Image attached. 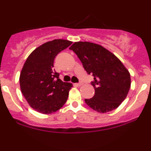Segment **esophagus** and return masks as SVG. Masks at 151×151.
<instances>
[{
	"label": "esophagus",
	"mask_w": 151,
	"mask_h": 151,
	"mask_svg": "<svg viewBox=\"0 0 151 151\" xmlns=\"http://www.w3.org/2000/svg\"><path fill=\"white\" fill-rule=\"evenodd\" d=\"M75 85L77 86H80L82 85V83H81V82H80V83H76Z\"/></svg>",
	"instance_id": "1"
}]
</instances>
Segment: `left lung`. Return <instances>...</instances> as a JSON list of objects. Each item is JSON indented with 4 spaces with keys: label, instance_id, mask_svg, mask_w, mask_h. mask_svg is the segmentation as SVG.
Returning <instances> with one entry per match:
<instances>
[{
    "label": "left lung",
    "instance_id": "obj_1",
    "mask_svg": "<svg viewBox=\"0 0 151 151\" xmlns=\"http://www.w3.org/2000/svg\"><path fill=\"white\" fill-rule=\"evenodd\" d=\"M81 60L84 70L92 74L95 89L86 104L96 111L106 113L118 108L131 87L129 70L114 54L103 46L90 42H76L70 47Z\"/></svg>",
    "mask_w": 151,
    "mask_h": 151
}]
</instances>
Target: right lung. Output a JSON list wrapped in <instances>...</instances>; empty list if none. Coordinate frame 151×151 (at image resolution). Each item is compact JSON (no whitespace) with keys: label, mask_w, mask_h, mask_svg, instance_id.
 <instances>
[{"label":"right lung","mask_w":151,"mask_h":151,"mask_svg":"<svg viewBox=\"0 0 151 151\" xmlns=\"http://www.w3.org/2000/svg\"><path fill=\"white\" fill-rule=\"evenodd\" d=\"M72 42L55 39L34 50L27 58L20 72L22 95L32 109L50 114L63 106L69 96L72 83L63 82L53 69L54 60Z\"/></svg>","instance_id":"1"}]
</instances>
